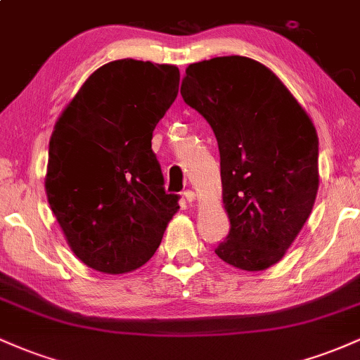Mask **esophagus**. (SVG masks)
<instances>
[{"mask_svg": "<svg viewBox=\"0 0 360 360\" xmlns=\"http://www.w3.org/2000/svg\"><path fill=\"white\" fill-rule=\"evenodd\" d=\"M184 198L188 203H194V201H196V194H194V191H191V189L184 191Z\"/></svg>", "mask_w": 360, "mask_h": 360, "instance_id": "34e87169", "label": "esophagus"}]
</instances>
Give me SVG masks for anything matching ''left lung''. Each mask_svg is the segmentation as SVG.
<instances>
[{"label": "left lung", "mask_w": 360, "mask_h": 360, "mask_svg": "<svg viewBox=\"0 0 360 360\" xmlns=\"http://www.w3.org/2000/svg\"><path fill=\"white\" fill-rule=\"evenodd\" d=\"M181 94L213 128L220 150L230 232L214 252L242 271L274 266L315 205L311 118L271 69L242 56L189 64Z\"/></svg>", "instance_id": "1"}]
</instances>
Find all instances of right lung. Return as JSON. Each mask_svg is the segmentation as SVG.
<instances>
[{
    "label": "right lung",
    "mask_w": 360,
    "mask_h": 360,
    "mask_svg": "<svg viewBox=\"0 0 360 360\" xmlns=\"http://www.w3.org/2000/svg\"><path fill=\"white\" fill-rule=\"evenodd\" d=\"M177 91L176 65L113 60L91 74L57 118L45 193L69 247L91 269H139L179 210L152 152V131Z\"/></svg>",
    "instance_id": "right-lung-1"
}]
</instances>
